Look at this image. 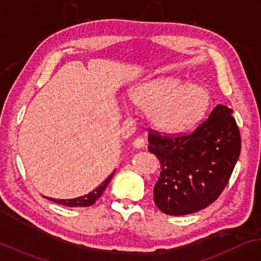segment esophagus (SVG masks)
I'll use <instances>...</instances> for the list:
<instances>
[{"instance_id": "34e87169", "label": "esophagus", "mask_w": 261, "mask_h": 261, "mask_svg": "<svg viewBox=\"0 0 261 261\" xmlns=\"http://www.w3.org/2000/svg\"><path fill=\"white\" fill-rule=\"evenodd\" d=\"M133 145L136 148H141V147H144L145 146V140L143 137H137L136 140H134L133 142Z\"/></svg>"}]
</instances>
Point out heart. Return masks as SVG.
Wrapping results in <instances>:
<instances>
[{"label":"heart","mask_w":261,"mask_h":261,"mask_svg":"<svg viewBox=\"0 0 261 261\" xmlns=\"http://www.w3.org/2000/svg\"><path fill=\"white\" fill-rule=\"evenodd\" d=\"M132 101L148 110V118L164 132L193 128L210 107V93L196 83L181 84L179 79L161 77L141 84L130 93Z\"/></svg>","instance_id":"b5f03b06"}]
</instances>
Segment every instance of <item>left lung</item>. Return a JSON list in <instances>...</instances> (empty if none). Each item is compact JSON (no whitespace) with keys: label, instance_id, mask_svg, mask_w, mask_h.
<instances>
[{"label":"left lung","instance_id":"1","mask_svg":"<svg viewBox=\"0 0 261 261\" xmlns=\"http://www.w3.org/2000/svg\"><path fill=\"white\" fill-rule=\"evenodd\" d=\"M232 109L217 105L190 134L148 129V151L161 164L154 203L168 215H187L220 197L241 151Z\"/></svg>","mask_w":261,"mask_h":261}]
</instances>
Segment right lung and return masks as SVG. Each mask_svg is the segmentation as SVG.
<instances>
[{
    "label": "right lung",
    "mask_w": 261,
    "mask_h": 261,
    "mask_svg": "<svg viewBox=\"0 0 261 261\" xmlns=\"http://www.w3.org/2000/svg\"><path fill=\"white\" fill-rule=\"evenodd\" d=\"M114 173H115V171L111 173L109 177L99 186L98 188H95L92 191H90V193L87 194V195L81 196V197L73 198V199H53V198H47V199L54 201V203H57V204L67 206V207H87V206H91V205H93L95 203V200H97L98 198H100V196L102 195L106 187H107L109 181H110V179L113 178Z\"/></svg>",
    "instance_id": "obj_1"
}]
</instances>
